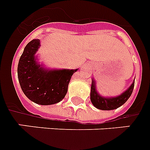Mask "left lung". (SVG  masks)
Returning <instances> with one entry per match:
<instances>
[{
  "instance_id": "1",
  "label": "left lung",
  "mask_w": 150,
  "mask_h": 150,
  "mask_svg": "<svg viewBox=\"0 0 150 150\" xmlns=\"http://www.w3.org/2000/svg\"><path fill=\"white\" fill-rule=\"evenodd\" d=\"M134 84H135V80L132 82L130 87L124 91L122 94L117 97H111L107 98L100 95L96 88V82L94 79H92L91 87V100L94 107L100 110H114L121 107L126 102L128 99L130 98L132 93L133 91Z\"/></svg>"
}]
</instances>
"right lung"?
I'll list each match as a JSON object with an SVG mask.
<instances>
[{
  "mask_svg": "<svg viewBox=\"0 0 150 150\" xmlns=\"http://www.w3.org/2000/svg\"><path fill=\"white\" fill-rule=\"evenodd\" d=\"M40 40L33 39L24 49L18 65V77L22 91L38 105L59 102L67 93L72 75L77 69H46L37 61Z\"/></svg>",
  "mask_w": 150,
  "mask_h": 150,
  "instance_id": "1",
  "label": "right lung"
}]
</instances>
